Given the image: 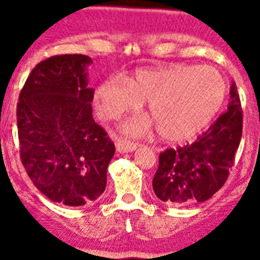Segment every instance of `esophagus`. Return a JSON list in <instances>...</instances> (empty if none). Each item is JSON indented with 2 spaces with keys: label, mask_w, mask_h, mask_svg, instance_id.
<instances>
[{
  "label": "esophagus",
  "mask_w": 260,
  "mask_h": 260,
  "mask_svg": "<svg viewBox=\"0 0 260 260\" xmlns=\"http://www.w3.org/2000/svg\"><path fill=\"white\" fill-rule=\"evenodd\" d=\"M138 147L137 143L130 141H126V139H117L116 142V150L117 152L119 153H125V152H132Z\"/></svg>",
  "instance_id": "1"
}]
</instances>
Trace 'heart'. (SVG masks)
I'll list each match as a JSON object with an SVG mask.
<instances>
[{"label": "heart", "instance_id": "heart-1", "mask_svg": "<svg viewBox=\"0 0 260 260\" xmlns=\"http://www.w3.org/2000/svg\"><path fill=\"white\" fill-rule=\"evenodd\" d=\"M225 99V83L210 66L172 65L141 69L130 79L110 77L96 92L99 114L116 119L147 102L157 133L165 141L182 142L198 134L219 112ZM151 121L135 118L123 125L127 134H144Z\"/></svg>", "mask_w": 260, "mask_h": 260}]
</instances>
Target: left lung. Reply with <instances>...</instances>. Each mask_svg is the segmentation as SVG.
Wrapping results in <instances>:
<instances>
[{
  "label": "left lung",
  "instance_id": "1",
  "mask_svg": "<svg viewBox=\"0 0 260 260\" xmlns=\"http://www.w3.org/2000/svg\"><path fill=\"white\" fill-rule=\"evenodd\" d=\"M242 137V108L236 84L228 110L191 144L168 148L158 156L152 187L171 206H194L219 191L229 176Z\"/></svg>",
  "mask_w": 260,
  "mask_h": 260
}]
</instances>
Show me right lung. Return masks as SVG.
<instances>
[{"instance_id": "obj_1", "label": "right lung", "mask_w": 260, "mask_h": 260, "mask_svg": "<svg viewBox=\"0 0 260 260\" xmlns=\"http://www.w3.org/2000/svg\"><path fill=\"white\" fill-rule=\"evenodd\" d=\"M83 54L41 61L31 71L17 105L20 160L34 185L50 201L70 207L96 201L107 186L114 143L92 117Z\"/></svg>"}]
</instances>
